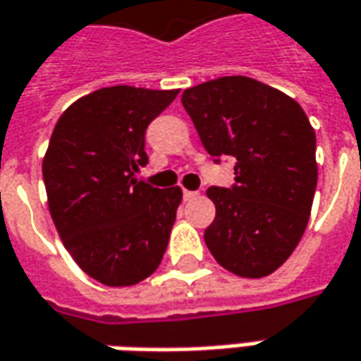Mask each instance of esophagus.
<instances>
[{"label":"esophagus","mask_w":361,"mask_h":361,"mask_svg":"<svg viewBox=\"0 0 361 361\" xmlns=\"http://www.w3.org/2000/svg\"><path fill=\"white\" fill-rule=\"evenodd\" d=\"M200 193L197 191H190V190H183V200L185 201H191V200H195Z\"/></svg>","instance_id":"1"}]
</instances>
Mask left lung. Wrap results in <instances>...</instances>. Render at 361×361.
Listing matches in <instances>:
<instances>
[{"instance_id": "obj_1", "label": "left lung", "mask_w": 361, "mask_h": 361, "mask_svg": "<svg viewBox=\"0 0 361 361\" xmlns=\"http://www.w3.org/2000/svg\"><path fill=\"white\" fill-rule=\"evenodd\" d=\"M181 104L209 156H231L235 183L209 188L215 219L205 245L229 273L261 279L293 255L308 225L318 166L316 134L300 104L249 77L183 90Z\"/></svg>"}]
</instances>
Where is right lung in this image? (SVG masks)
Wrapping results in <instances>:
<instances>
[{"label":"right lung","instance_id":"obj_1","mask_svg":"<svg viewBox=\"0 0 361 361\" xmlns=\"http://www.w3.org/2000/svg\"><path fill=\"white\" fill-rule=\"evenodd\" d=\"M180 90L109 87L73 102L43 160L49 212L77 264L106 286H132L161 263L180 188L136 178L148 164L146 128Z\"/></svg>","mask_w":361,"mask_h":361}]
</instances>
